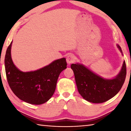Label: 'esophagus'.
Wrapping results in <instances>:
<instances>
[{
    "label": "esophagus",
    "instance_id": "obj_1",
    "mask_svg": "<svg viewBox=\"0 0 131 131\" xmlns=\"http://www.w3.org/2000/svg\"><path fill=\"white\" fill-rule=\"evenodd\" d=\"M75 61V57L73 54H69L68 55L67 57H66V62H67L68 64L70 65V63L73 62Z\"/></svg>",
    "mask_w": 131,
    "mask_h": 131
}]
</instances>
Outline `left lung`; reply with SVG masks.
Masks as SVG:
<instances>
[{
	"label": "left lung",
	"mask_w": 131,
	"mask_h": 131,
	"mask_svg": "<svg viewBox=\"0 0 131 131\" xmlns=\"http://www.w3.org/2000/svg\"><path fill=\"white\" fill-rule=\"evenodd\" d=\"M117 46L123 55L120 46L118 44ZM71 69L79 94L85 100L94 103H103L118 94L127 74L125 61L119 73L110 79L103 78L81 63L72 64Z\"/></svg>",
	"instance_id": "8db88e82"
}]
</instances>
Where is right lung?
I'll return each mask as SVG.
<instances>
[{
  "instance_id": "add662e5",
  "label": "right lung",
  "mask_w": 131,
  "mask_h": 131,
  "mask_svg": "<svg viewBox=\"0 0 131 131\" xmlns=\"http://www.w3.org/2000/svg\"><path fill=\"white\" fill-rule=\"evenodd\" d=\"M13 41L6 51L4 65L8 83L21 100L32 105H41L51 97L61 73L67 68L65 58L55 60L35 71L22 72L13 63L11 49Z\"/></svg>"
}]
</instances>
